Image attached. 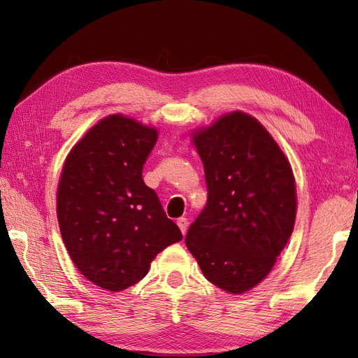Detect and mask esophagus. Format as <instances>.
<instances>
[{"instance_id":"obj_1","label":"esophagus","mask_w":358,"mask_h":358,"mask_svg":"<svg viewBox=\"0 0 358 358\" xmlns=\"http://www.w3.org/2000/svg\"><path fill=\"white\" fill-rule=\"evenodd\" d=\"M177 224H178V227L181 230V234L186 235V230H187V220H186V217H180Z\"/></svg>"}]
</instances>
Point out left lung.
I'll return each mask as SVG.
<instances>
[{
  "mask_svg": "<svg viewBox=\"0 0 358 358\" xmlns=\"http://www.w3.org/2000/svg\"><path fill=\"white\" fill-rule=\"evenodd\" d=\"M208 187L186 235L203 276L229 294L262 282L287 245L296 186L287 156L265 126L241 110L191 134Z\"/></svg>",
  "mask_w": 358,
  "mask_h": 358,
  "instance_id": "8db88e82",
  "label": "left lung"
}]
</instances>
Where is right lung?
Instances as JSON below:
<instances>
[{
    "instance_id": "right-lung-1",
    "label": "right lung",
    "mask_w": 358,
    "mask_h": 358,
    "mask_svg": "<svg viewBox=\"0 0 358 358\" xmlns=\"http://www.w3.org/2000/svg\"><path fill=\"white\" fill-rule=\"evenodd\" d=\"M157 136L155 126L107 115L71 148L59 175L66 250L88 281L110 292L141 281L157 254L183 238L142 178Z\"/></svg>"
}]
</instances>
